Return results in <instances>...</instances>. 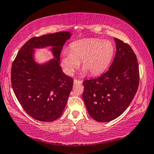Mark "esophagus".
Segmentation results:
<instances>
[{"label":"esophagus","mask_w":154,"mask_h":154,"mask_svg":"<svg viewBox=\"0 0 154 154\" xmlns=\"http://www.w3.org/2000/svg\"><path fill=\"white\" fill-rule=\"evenodd\" d=\"M73 83H74L75 85H76V84H82V81L78 80V79H75L74 81H73Z\"/></svg>","instance_id":"esophagus-1"}]
</instances>
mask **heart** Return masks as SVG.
<instances>
[{
    "label": "heart",
    "instance_id": "heart-1",
    "mask_svg": "<svg viewBox=\"0 0 154 154\" xmlns=\"http://www.w3.org/2000/svg\"><path fill=\"white\" fill-rule=\"evenodd\" d=\"M115 48L110 41L100 38H85L73 42L69 51L61 54L62 64L69 75H72L79 65L83 73L96 75L108 68L114 54Z\"/></svg>",
    "mask_w": 154,
    "mask_h": 154
}]
</instances>
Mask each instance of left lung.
Returning <instances> with one entry per match:
<instances>
[{"mask_svg":"<svg viewBox=\"0 0 154 154\" xmlns=\"http://www.w3.org/2000/svg\"><path fill=\"white\" fill-rule=\"evenodd\" d=\"M116 52L108 71L101 76L84 80L83 99L92 119L112 121L124 112L137 91L139 70L137 59L128 44L114 39Z\"/></svg>","mask_w":154,"mask_h":154,"instance_id":"1","label":"left lung"}]
</instances>
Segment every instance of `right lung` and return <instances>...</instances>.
Wrapping results in <instances>:
<instances>
[{
	"instance_id": "add662e5",
	"label": "right lung",
	"mask_w": 154,
	"mask_h": 154,
	"mask_svg": "<svg viewBox=\"0 0 154 154\" xmlns=\"http://www.w3.org/2000/svg\"><path fill=\"white\" fill-rule=\"evenodd\" d=\"M69 32L33 37L19 50L11 67V85L22 108L35 120L52 122L65 109L73 79L66 75L60 66L64 44L70 38ZM52 46L55 58L38 65L32 58L33 49Z\"/></svg>"
}]
</instances>
